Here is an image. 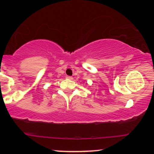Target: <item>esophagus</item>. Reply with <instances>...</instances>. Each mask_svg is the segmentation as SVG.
I'll list each match as a JSON object with an SVG mask.
<instances>
[{
    "instance_id": "obj_1",
    "label": "esophagus",
    "mask_w": 154,
    "mask_h": 154,
    "mask_svg": "<svg viewBox=\"0 0 154 154\" xmlns=\"http://www.w3.org/2000/svg\"><path fill=\"white\" fill-rule=\"evenodd\" d=\"M66 78L68 79H73V77H71V76H66Z\"/></svg>"
}]
</instances>
